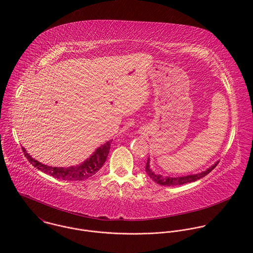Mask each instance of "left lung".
<instances>
[{"instance_id": "8db88e82", "label": "left lung", "mask_w": 253, "mask_h": 253, "mask_svg": "<svg viewBox=\"0 0 253 253\" xmlns=\"http://www.w3.org/2000/svg\"><path fill=\"white\" fill-rule=\"evenodd\" d=\"M218 163H219V162L217 161L215 164H213V165H212L211 168H209L207 170L202 171V172H199V173H196V174H190V175L178 176V177H170V176H163V175H161V174L155 173V172L152 170V169H151V166H150V159L148 158L145 170H146L148 176H149L152 180L154 181V182H156L157 184L164 185V186H176V185H183V184H186V183H191V182H194V181L199 180V179L203 178L204 176H206L207 174H209V173L216 167Z\"/></svg>"}]
</instances>
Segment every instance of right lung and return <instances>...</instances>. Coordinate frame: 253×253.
<instances>
[{
    "label": "right lung",
    "mask_w": 253,
    "mask_h": 253,
    "mask_svg": "<svg viewBox=\"0 0 253 253\" xmlns=\"http://www.w3.org/2000/svg\"><path fill=\"white\" fill-rule=\"evenodd\" d=\"M113 139L109 140L106 143L98 147L89 158H87L84 162L81 163L80 165L73 166L69 168H57V167H49L46 165H43L40 162H38L35 159H33L25 150L24 147H22V151L29 161L35 168L40 169L41 171L49 174L53 176L54 178L61 179V180L67 181H81L84 179H87L88 177H91L94 175L104 165L106 162V159L108 157L110 146Z\"/></svg>",
    "instance_id": "add662e5"
}]
</instances>
